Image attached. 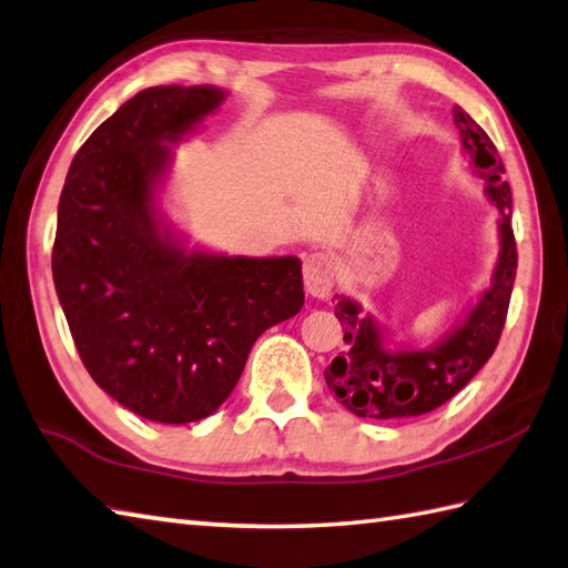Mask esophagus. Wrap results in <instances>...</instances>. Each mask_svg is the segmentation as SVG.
<instances>
[{"label":"esophagus","instance_id":"obj_1","mask_svg":"<svg viewBox=\"0 0 568 568\" xmlns=\"http://www.w3.org/2000/svg\"><path fill=\"white\" fill-rule=\"evenodd\" d=\"M305 291L313 297H327L335 285V273L325 253H310L303 263Z\"/></svg>","mask_w":568,"mask_h":568}]
</instances>
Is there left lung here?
<instances>
[{
    "label": "left lung",
    "mask_w": 568,
    "mask_h": 568,
    "mask_svg": "<svg viewBox=\"0 0 568 568\" xmlns=\"http://www.w3.org/2000/svg\"><path fill=\"white\" fill-rule=\"evenodd\" d=\"M455 128L473 172L485 182V194L499 211V255L490 287L450 335L430 349H388L384 329L362 313L357 300L337 295L335 315L344 327L347 349L325 369L329 392L359 418H414L430 414L453 398L485 362L503 335L513 283L517 275V243L513 233V192L503 180L505 164L487 132L453 108Z\"/></svg>",
    "instance_id": "left-lung-1"
}]
</instances>
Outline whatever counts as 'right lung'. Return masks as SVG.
<instances>
[{"label":"right lung","instance_id":"add662e5","mask_svg":"<svg viewBox=\"0 0 568 568\" xmlns=\"http://www.w3.org/2000/svg\"><path fill=\"white\" fill-rule=\"evenodd\" d=\"M224 98L214 85L140 91L75 152L59 202L51 268L75 349L105 394L158 424L214 414L253 342L305 303L293 255L186 251L158 211L164 142Z\"/></svg>","mask_w":568,"mask_h":568}]
</instances>
